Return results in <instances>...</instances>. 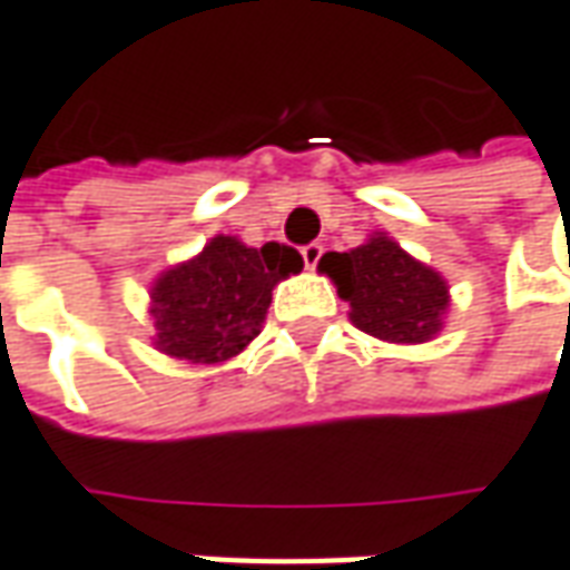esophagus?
<instances>
[{
	"label": "esophagus",
	"mask_w": 570,
	"mask_h": 570,
	"mask_svg": "<svg viewBox=\"0 0 570 570\" xmlns=\"http://www.w3.org/2000/svg\"><path fill=\"white\" fill-rule=\"evenodd\" d=\"M322 252L324 246H318V243H312V246L303 248V262L308 271H315V267H318V262H322Z\"/></svg>",
	"instance_id": "esophagus-1"
}]
</instances>
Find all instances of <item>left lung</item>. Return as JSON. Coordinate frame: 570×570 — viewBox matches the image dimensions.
<instances>
[{
  "instance_id": "1",
  "label": "left lung",
  "mask_w": 570,
  "mask_h": 570,
  "mask_svg": "<svg viewBox=\"0 0 570 570\" xmlns=\"http://www.w3.org/2000/svg\"><path fill=\"white\" fill-rule=\"evenodd\" d=\"M318 271L350 305V322L384 344H425L444 327L451 305L448 281L403 252L387 233H372L350 252H327Z\"/></svg>"
}]
</instances>
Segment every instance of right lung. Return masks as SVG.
Returning a JSON list of instances; mask_svg holds the SVG:
<instances>
[{
    "label": "right lung",
    "mask_w": 570,
    "mask_h": 570,
    "mask_svg": "<svg viewBox=\"0 0 570 570\" xmlns=\"http://www.w3.org/2000/svg\"><path fill=\"white\" fill-rule=\"evenodd\" d=\"M303 271L296 248L246 246L214 236L195 258L167 267L150 286L154 346L191 365H220L239 356L265 324L274 286Z\"/></svg>",
    "instance_id": "1"
}]
</instances>
